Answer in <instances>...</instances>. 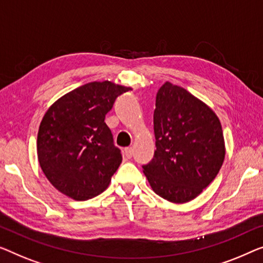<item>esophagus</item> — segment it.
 <instances>
[{
  "label": "esophagus",
  "instance_id": "1",
  "mask_svg": "<svg viewBox=\"0 0 263 263\" xmlns=\"http://www.w3.org/2000/svg\"><path fill=\"white\" fill-rule=\"evenodd\" d=\"M124 154H125V156L127 157V158H131L132 155H133V148L132 147H125Z\"/></svg>",
  "mask_w": 263,
  "mask_h": 263
}]
</instances>
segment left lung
Instances as JSON below:
<instances>
[{
	"mask_svg": "<svg viewBox=\"0 0 263 263\" xmlns=\"http://www.w3.org/2000/svg\"><path fill=\"white\" fill-rule=\"evenodd\" d=\"M154 130V159L143 166L152 190L178 204L196 198L224 160L216 113L186 89L166 81L157 92Z\"/></svg>",
	"mask_w": 263,
	"mask_h": 263,
	"instance_id": "obj_1",
	"label": "left lung"
}]
</instances>
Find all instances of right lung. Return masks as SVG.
Returning <instances> with one entry per match:
<instances>
[{
  "instance_id": "add662e5",
  "label": "right lung",
  "mask_w": 263,
  "mask_h": 263,
  "mask_svg": "<svg viewBox=\"0 0 263 263\" xmlns=\"http://www.w3.org/2000/svg\"><path fill=\"white\" fill-rule=\"evenodd\" d=\"M131 87L93 81L58 99L37 133V159L50 184L76 201L93 198L108 186L121 160L105 116Z\"/></svg>"
}]
</instances>
